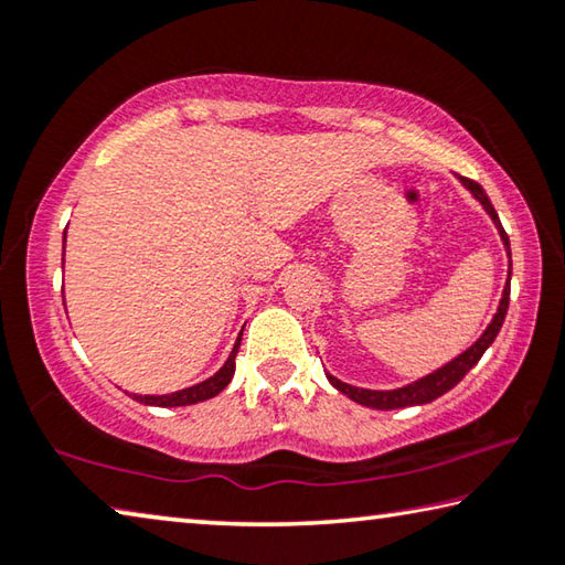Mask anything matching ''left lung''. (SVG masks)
Here are the masks:
<instances>
[{"mask_svg":"<svg viewBox=\"0 0 565 565\" xmlns=\"http://www.w3.org/2000/svg\"><path fill=\"white\" fill-rule=\"evenodd\" d=\"M461 184L471 191L476 202H481V206L486 209V214L491 216L493 226L499 228V236L503 242L505 254H509V281L503 286V294H501V301H499V309H495L493 319L486 331L478 337L471 347H468L463 353H458L456 359H451L448 363H444L441 369L431 371V374L420 376L416 381H411L406 386H398V388H388V391H376V388H359V386H351V384H343L341 379L331 376L327 371V379L329 384L341 391L343 396H349L351 401H356L361 406H369V408H376V411H391V408H406V406H424V404H431L438 396H444L446 391H451L458 381H461L468 371H471L481 356L486 353V349L491 347L493 339L499 337V331L503 327V319H505V311H509V296H511V244H509V234L503 232L501 226V218L495 214L493 204L489 202V196H486V191L481 189V184H476L471 179H463L461 177Z\"/></svg>","mask_w":565,"mask_h":565,"instance_id":"left-lung-1","label":"left lung"}]
</instances>
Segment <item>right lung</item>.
Returning a JSON list of instances; mask_svg holds the SVG:
<instances>
[{
    "mask_svg": "<svg viewBox=\"0 0 565 565\" xmlns=\"http://www.w3.org/2000/svg\"><path fill=\"white\" fill-rule=\"evenodd\" d=\"M64 244H66V232H64ZM238 347H242V333H238V339L234 343L232 353H228V359L224 361V366L216 371L214 376H209L204 381H199L194 386H186L181 391H171V394H129L134 401H139V404L145 406H159V408H174V406H191V404H202L206 398H214L216 394H222V391L232 384L234 379V371H236V353Z\"/></svg>",
    "mask_w": 565,
    "mask_h": 565,
    "instance_id": "1",
    "label": "right lung"
}]
</instances>
